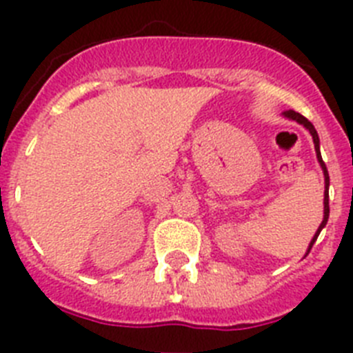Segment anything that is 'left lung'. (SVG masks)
Returning a JSON list of instances; mask_svg holds the SVG:
<instances>
[{
  "label": "left lung",
  "instance_id": "8db88e82",
  "mask_svg": "<svg viewBox=\"0 0 353 353\" xmlns=\"http://www.w3.org/2000/svg\"><path fill=\"white\" fill-rule=\"evenodd\" d=\"M285 117L290 118V120H295V121H297V123H301V125H304L305 129L310 130V134H311V136H313L316 159H318V162H320V166H322V170H323V176H325V192H323V221H322V224L318 226L316 233H314L313 240H311L310 248H307V252H310L311 248H313V244H314V242H316V239H318V235H320V232H322L323 228H325L327 221H329V173H327L325 162H323L322 154H320V139H318L316 129H314V127H313V123H311V121L307 120V118L302 117L301 113H295V111H292V109H290V111H285Z\"/></svg>",
  "mask_w": 353,
  "mask_h": 353
}]
</instances>
